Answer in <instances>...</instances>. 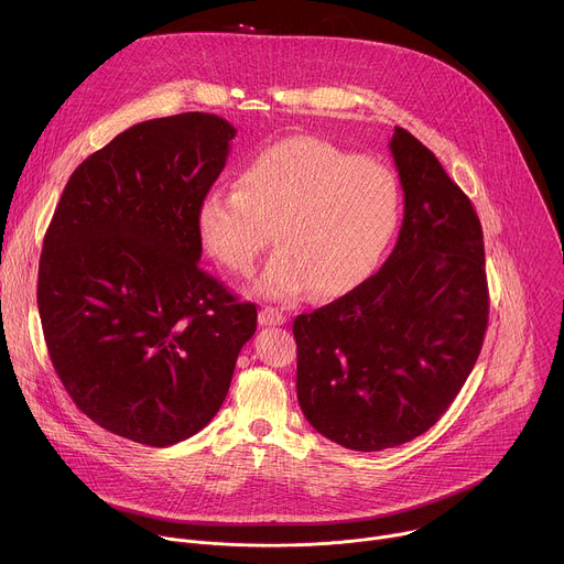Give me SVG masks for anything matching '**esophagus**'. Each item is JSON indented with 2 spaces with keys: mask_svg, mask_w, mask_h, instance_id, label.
Segmentation results:
<instances>
[{
  "mask_svg": "<svg viewBox=\"0 0 564 564\" xmlns=\"http://www.w3.org/2000/svg\"><path fill=\"white\" fill-rule=\"evenodd\" d=\"M285 321H288V316L281 314V312L274 310V307H265V310L259 312V324H261V326H283Z\"/></svg>",
  "mask_w": 564,
  "mask_h": 564,
  "instance_id": "1",
  "label": "esophagus"
}]
</instances>
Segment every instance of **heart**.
<instances>
[{
	"mask_svg": "<svg viewBox=\"0 0 564 564\" xmlns=\"http://www.w3.org/2000/svg\"><path fill=\"white\" fill-rule=\"evenodd\" d=\"M397 220L392 174L312 135L259 151L236 189H212L196 216L205 250L234 274H250L274 234L279 252L254 292L281 303L312 290L318 296L355 290L381 261Z\"/></svg>",
	"mask_w": 564,
	"mask_h": 564,
	"instance_id": "1",
	"label": "heart"
}]
</instances>
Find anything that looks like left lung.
<instances>
[{
	"label": "left lung",
	"mask_w": 564,
	"mask_h": 564,
	"mask_svg": "<svg viewBox=\"0 0 564 564\" xmlns=\"http://www.w3.org/2000/svg\"><path fill=\"white\" fill-rule=\"evenodd\" d=\"M404 220L386 263L341 299L294 318L305 420L350 451L426 433L453 404L485 341V236L468 196L406 129L388 142Z\"/></svg>",
	"instance_id": "obj_1"
}]
</instances>
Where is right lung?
<instances>
[{
    "mask_svg": "<svg viewBox=\"0 0 564 564\" xmlns=\"http://www.w3.org/2000/svg\"><path fill=\"white\" fill-rule=\"evenodd\" d=\"M234 135L200 111L133 124L70 174L44 236L53 368L79 411L138 444L207 426L257 333V305L198 268V207Z\"/></svg>",
    "mask_w": 564,
    "mask_h": 564,
    "instance_id": "right-lung-1",
    "label": "right lung"
}]
</instances>
